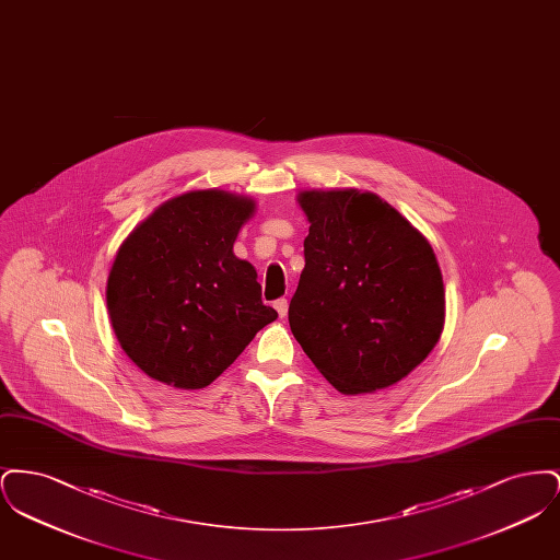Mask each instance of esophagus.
<instances>
[{
  "label": "esophagus",
  "mask_w": 560,
  "mask_h": 560,
  "mask_svg": "<svg viewBox=\"0 0 560 560\" xmlns=\"http://www.w3.org/2000/svg\"><path fill=\"white\" fill-rule=\"evenodd\" d=\"M275 308H277L279 317H281V319H285V317H288V308H290V302H288L285 298H279V300L275 302Z\"/></svg>",
  "instance_id": "obj_1"
}]
</instances>
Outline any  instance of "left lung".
<instances>
[{"label": "left lung", "instance_id": "obj_1", "mask_svg": "<svg viewBox=\"0 0 560 560\" xmlns=\"http://www.w3.org/2000/svg\"><path fill=\"white\" fill-rule=\"evenodd\" d=\"M304 270L290 302L293 338L342 395L388 388L436 347L445 288L427 237L370 190H300Z\"/></svg>", "mask_w": 560, "mask_h": 560}]
</instances>
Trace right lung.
Here are the masks:
<instances>
[{
  "instance_id": "1",
  "label": "right lung",
  "mask_w": 560,
  "mask_h": 560,
  "mask_svg": "<svg viewBox=\"0 0 560 560\" xmlns=\"http://www.w3.org/2000/svg\"><path fill=\"white\" fill-rule=\"evenodd\" d=\"M256 201L218 188L163 201L113 260L107 308L124 352L149 377L197 390L224 372L277 311L233 252Z\"/></svg>"
}]
</instances>
